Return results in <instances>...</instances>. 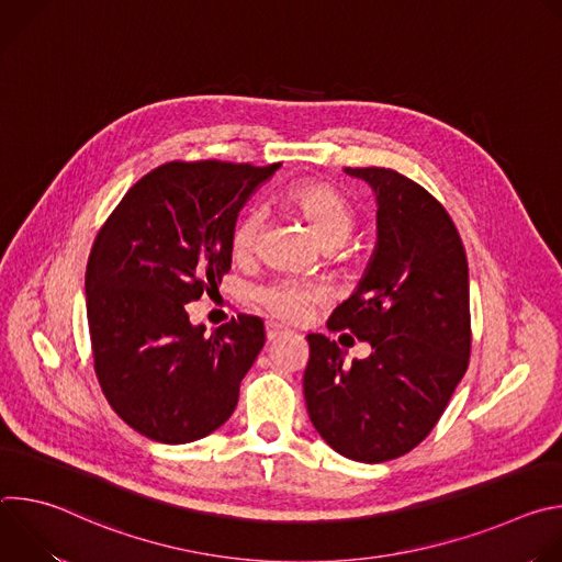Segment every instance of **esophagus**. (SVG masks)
Here are the masks:
<instances>
[{"mask_svg":"<svg viewBox=\"0 0 562 562\" xmlns=\"http://www.w3.org/2000/svg\"><path fill=\"white\" fill-rule=\"evenodd\" d=\"M267 340L269 342H273V340H278V338H282L284 334H286V329L284 327H280V325H276V323H267Z\"/></svg>","mask_w":562,"mask_h":562,"instance_id":"34e87169","label":"esophagus"}]
</instances>
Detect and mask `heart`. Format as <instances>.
Instances as JSON below:
<instances>
[{"label":"heart","instance_id":"b5f03b06","mask_svg":"<svg viewBox=\"0 0 562 562\" xmlns=\"http://www.w3.org/2000/svg\"><path fill=\"white\" fill-rule=\"evenodd\" d=\"M286 202L308 222L325 247H338L356 226V209L351 200L327 182H302L289 189ZM265 213L249 209L237 217L231 231V254L237 260H249L260 243ZM327 293L319 284L293 278H278L256 289V302L284 323H300L308 311L325 302Z\"/></svg>","mask_w":562,"mask_h":562}]
</instances>
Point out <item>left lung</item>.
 Wrapping results in <instances>:
<instances>
[{
    "label": "left lung",
    "mask_w": 562,
    "mask_h": 562,
    "mask_svg": "<svg viewBox=\"0 0 562 562\" xmlns=\"http://www.w3.org/2000/svg\"><path fill=\"white\" fill-rule=\"evenodd\" d=\"M378 200V247L356 293L329 317L371 356L342 364V349L308 334L304 400L313 427L338 453L384 462L436 427L469 367V267L447 209L393 169H345ZM347 338V336H342Z\"/></svg>",
    "instance_id": "left-lung-1"
}]
</instances>
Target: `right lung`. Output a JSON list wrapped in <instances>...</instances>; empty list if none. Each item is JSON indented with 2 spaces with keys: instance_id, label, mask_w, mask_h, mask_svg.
<instances>
[{
  "instance_id": "add662e5",
  "label": "right lung",
  "mask_w": 562,
  "mask_h": 562,
  "mask_svg": "<svg viewBox=\"0 0 562 562\" xmlns=\"http://www.w3.org/2000/svg\"><path fill=\"white\" fill-rule=\"evenodd\" d=\"M280 165L167 162L137 180L102 224L87 265V317L98 382L137 434L193 442L233 414L265 325L239 313L204 334L187 304L231 269V231Z\"/></svg>"
}]
</instances>
